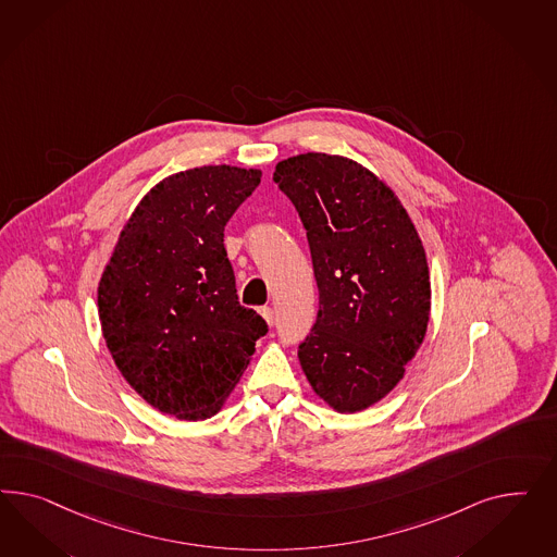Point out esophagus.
Segmentation results:
<instances>
[{
  "mask_svg": "<svg viewBox=\"0 0 557 557\" xmlns=\"http://www.w3.org/2000/svg\"><path fill=\"white\" fill-rule=\"evenodd\" d=\"M261 317L265 319V322H268L270 326L275 322V312H273V308H271V306H263V308H261Z\"/></svg>",
  "mask_w": 557,
  "mask_h": 557,
  "instance_id": "obj_1",
  "label": "esophagus"
}]
</instances>
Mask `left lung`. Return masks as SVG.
I'll return each instance as SVG.
<instances>
[{"label":"left lung","mask_w":557,"mask_h":557,"mask_svg":"<svg viewBox=\"0 0 557 557\" xmlns=\"http://www.w3.org/2000/svg\"><path fill=\"white\" fill-rule=\"evenodd\" d=\"M273 182L302 220L319 314L298 357L314 392L338 412L384 398L419 351L431 310L421 238L396 196L349 159L304 152Z\"/></svg>","instance_id":"8db88e82"}]
</instances>
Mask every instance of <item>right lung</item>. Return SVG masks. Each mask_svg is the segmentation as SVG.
<instances>
[{
    "instance_id": "1",
    "label": "right lung",
    "mask_w": 557,
    "mask_h": 557,
    "mask_svg": "<svg viewBox=\"0 0 557 557\" xmlns=\"http://www.w3.org/2000/svg\"><path fill=\"white\" fill-rule=\"evenodd\" d=\"M261 171L208 165L152 187L98 289L101 331L126 382L184 421L216 414L270 326L238 302L224 226Z\"/></svg>"
}]
</instances>
